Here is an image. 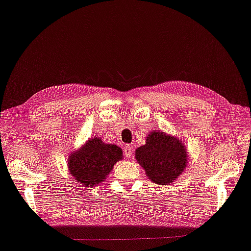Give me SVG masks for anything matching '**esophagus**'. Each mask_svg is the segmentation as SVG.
I'll list each match as a JSON object with an SVG mask.
<instances>
[{"label":"esophagus","instance_id":"obj_1","mask_svg":"<svg viewBox=\"0 0 251 251\" xmlns=\"http://www.w3.org/2000/svg\"><path fill=\"white\" fill-rule=\"evenodd\" d=\"M124 154L126 158H131L132 155H133V150H132L131 145H126L124 149Z\"/></svg>","mask_w":251,"mask_h":251}]
</instances>
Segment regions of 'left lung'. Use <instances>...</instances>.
<instances>
[{
    "instance_id": "left-lung-1",
    "label": "left lung",
    "mask_w": 251,
    "mask_h": 251,
    "mask_svg": "<svg viewBox=\"0 0 251 251\" xmlns=\"http://www.w3.org/2000/svg\"><path fill=\"white\" fill-rule=\"evenodd\" d=\"M135 158L151 180L158 184L173 182L188 160L181 142L159 131L146 136V144L136 150Z\"/></svg>"
}]
</instances>
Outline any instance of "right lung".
Returning <instances> with one entry per match:
<instances>
[{
    "instance_id": "obj_1",
    "label": "right lung",
    "mask_w": 251,
    "mask_h": 251,
    "mask_svg": "<svg viewBox=\"0 0 251 251\" xmlns=\"http://www.w3.org/2000/svg\"><path fill=\"white\" fill-rule=\"evenodd\" d=\"M121 158L122 151L117 145L92 139L82 150L70 156L69 170L78 182L93 187L103 181L113 165Z\"/></svg>"
}]
</instances>
